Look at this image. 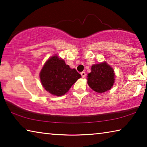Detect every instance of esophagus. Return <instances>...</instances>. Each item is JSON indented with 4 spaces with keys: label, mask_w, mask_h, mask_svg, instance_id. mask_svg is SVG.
Listing matches in <instances>:
<instances>
[{
    "label": "esophagus",
    "mask_w": 147,
    "mask_h": 147,
    "mask_svg": "<svg viewBox=\"0 0 147 147\" xmlns=\"http://www.w3.org/2000/svg\"><path fill=\"white\" fill-rule=\"evenodd\" d=\"M81 74V75H82V76L83 77V78H84V77L86 76V73L84 71H83V72H82V73H80Z\"/></svg>",
    "instance_id": "34e87169"
}]
</instances>
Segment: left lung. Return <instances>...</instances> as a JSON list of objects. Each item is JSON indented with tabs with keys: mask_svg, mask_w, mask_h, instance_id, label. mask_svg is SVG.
I'll list each match as a JSON object with an SVG mask.
<instances>
[{
	"mask_svg": "<svg viewBox=\"0 0 147 147\" xmlns=\"http://www.w3.org/2000/svg\"><path fill=\"white\" fill-rule=\"evenodd\" d=\"M88 84L93 91L101 93L109 90L115 82L113 68L106 63L93 65L91 72L88 74Z\"/></svg>",
	"mask_w": 147,
	"mask_h": 147,
	"instance_id": "1",
	"label": "left lung"
}]
</instances>
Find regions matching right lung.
<instances>
[{
    "label": "right lung",
    "mask_w": 147,
    "mask_h": 147,
    "mask_svg": "<svg viewBox=\"0 0 147 147\" xmlns=\"http://www.w3.org/2000/svg\"><path fill=\"white\" fill-rule=\"evenodd\" d=\"M39 76L45 89L58 96L65 94L77 80L81 78L75 69H71L58 56H52L46 61Z\"/></svg>",
    "instance_id": "add662e5"
}]
</instances>
